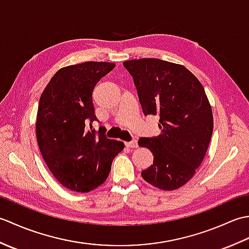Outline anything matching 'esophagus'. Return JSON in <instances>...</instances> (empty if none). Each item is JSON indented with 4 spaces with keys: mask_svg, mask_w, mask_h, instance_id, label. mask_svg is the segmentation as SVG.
<instances>
[{
    "mask_svg": "<svg viewBox=\"0 0 249 249\" xmlns=\"http://www.w3.org/2000/svg\"><path fill=\"white\" fill-rule=\"evenodd\" d=\"M125 145L127 147H133V149H136V147H138V142H137V140L125 142Z\"/></svg>",
    "mask_w": 249,
    "mask_h": 249,
    "instance_id": "1",
    "label": "esophagus"
}]
</instances>
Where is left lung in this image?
<instances>
[{
	"mask_svg": "<svg viewBox=\"0 0 249 249\" xmlns=\"http://www.w3.org/2000/svg\"><path fill=\"white\" fill-rule=\"evenodd\" d=\"M123 65L133 76L143 113L160 118V134L138 141L154 156L141 176L162 190L182 187L202 162L213 134L212 108L203 86L176 63L147 57Z\"/></svg>",
	"mask_w": 249,
	"mask_h": 249,
	"instance_id": "obj_1",
	"label": "left lung"
}]
</instances>
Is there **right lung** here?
Listing matches in <instances>:
<instances>
[{
  "instance_id": "add662e5",
  "label": "right lung",
  "mask_w": 249,
  "mask_h": 249,
  "mask_svg": "<svg viewBox=\"0 0 249 249\" xmlns=\"http://www.w3.org/2000/svg\"><path fill=\"white\" fill-rule=\"evenodd\" d=\"M114 63L84 62L61 68L39 98L36 138L46 165L63 186L89 193L107 179L113 158L124 143L92 127V93Z\"/></svg>"
}]
</instances>
